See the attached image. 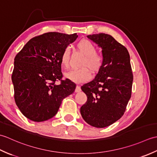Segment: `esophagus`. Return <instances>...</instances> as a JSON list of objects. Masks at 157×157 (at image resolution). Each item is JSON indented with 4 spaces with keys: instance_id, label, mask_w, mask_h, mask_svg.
<instances>
[{
    "instance_id": "1",
    "label": "esophagus",
    "mask_w": 157,
    "mask_h": 157,
    "mask_svg": "<svg viewBox=\"0 0 157 157\" xmlns=\"http://www.w3.org/2000/svg\"><path fill=\"white\" fill-rule=\"evenodd\" d=\"M80 91H81L80 86H77L76 88H75V92H79Z\"/></svg>"
}]
</instances>
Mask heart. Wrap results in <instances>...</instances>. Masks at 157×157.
Segmentation results:
<instances>
[{
	"label": "heart",
	"mask_w": 157,
	"mask_h": 157,
	"mask_svg": "<svg viewBox=\"0 0 157 157\" xmlns=\"http://www.w3.org/2000/svg\"><path fill=\"white\" fill-rule=\"evenodd\" d=\"M77 48L85 56L82 63V68L72 69L65 73V77L69 80L75 83H81L88 81L91 78V73L88 68L93 73H97L101 69L103 63V58L101 55L96 52V47L94 44L88 40H81L78 44ZM71 51L69 47H66L61 56V65L67 67L70 62Z\"/></svg>",
	"instance_id": "1"
}]
</instances>
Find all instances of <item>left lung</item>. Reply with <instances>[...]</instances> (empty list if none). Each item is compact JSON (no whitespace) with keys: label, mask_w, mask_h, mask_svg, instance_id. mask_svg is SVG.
Wrapping results in <instances>:
<instances>
[{"label":"left lung","mask_w":157,"mask_h":157,"mask_svg":"<svg viewBox=\"0 0 157 157\" xmlns=\"http://www.w3.org/2000/svg\"><path fill=\"white\" fill-rule=\"evenodd\" d=\"M102 48L103 63L92 81L82 86L87 101L80 108L84 121L93 127L111 125L124 114L131 98L133 74L128 50L112 36H87Z\"/></svg>","instance_id":"left-lung-1"}]
</instances>
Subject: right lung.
<instances>
[{"label":"right lung","mask_w":157,"mask_h":157,"mask_svg":"<svg viewBox=\"0 0 157 157\" xmlns=\"http://www.w3.org/2000/svg\"><path fill=\"white\" fill-rule=\"evenodd\" d=\"M78 37L76 33H45L29 40L15 56L11 77L15 101L28 119L36 122L51 119L63 99L75 91L74 83L61 80V56ZM58 80L61 85L55 84Z\"/></svg>","instance_id":"obj_1"}]
</instances>
